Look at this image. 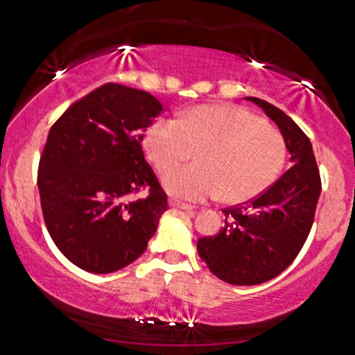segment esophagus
Returning a JSON list of instances; mask_svg holds the SVG:
<instances>
[{
	"instance_id": "esophagus-1",
	"label": "esophagus",
	"mask_w": 355,
	"mask_h": 355,
	"mask_svg": "<svg viewBox=\"0 0 355 355\" xmlns=\"http://www.w3.org/2000/svg\"><path fill=\"white\" fill-rule=\"evenodd\" d=\"M169 205H171V207H173V208H179V210L188 211V214H195V210H193L191 205H186V203H182V202H178V200H171Z\"/></svg>"
}]
</instances>
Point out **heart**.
Returning a JSON list of instances; mask_svg holds the SVG:
<instances>
[{
	"label": "heart",
	"mask_w": 355,
	"mask_h": 355,
	"mask_svg": "<svg viewBox=\"0 0 355 355\" xmlns=\"http://www.w3.org/2000/svg\"><path fill=\"white\" fill-rule=\"evenodd\" d=\"M145 152L164 188L189 202L224 196L241 203L268 189L287 159L284 135L236 105H200L178 119H159L145 137ZM199 153L195 166H174Z\"/></svg>",
	"instance_id": "b5f03b06"
}]
</instances>
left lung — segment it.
<instances>
[{
	"instance_id": "obj_1",
	"label": "left lung",
	"mask_w": 355,
	"mask_h": 355,
	"mask_svg": "<svg viewBox=\"0 0 355 355\" xmlns=\"http://www.w3.org/2000/svg\"><path fill=\"white\" fill-rule=\"evenodd\" d=\"M246 98L280 128L292 166L257 198L224 208L222 231L198 239L200 258L232 286L263 284L294 261L313 227L321 193L320 169L304 131L270 102Z\"/></svg>"
}]
</instances>
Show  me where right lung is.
<instances>
[{
  "instance_id": "right-lung-1",
  "label": "right lung",
  "mask_w": 355,
  "mask_h": 355,
  "mask_svg": "<svg viewBox=\"0 0 355 355\" xmlns=\"http://www.w3.org/2000/svg\"><path fill=\"white\" fill-rule=\"evenodd\" d=\"M162 104L144 90L105 83L51 126L39 160L44 222L73 265L111 273L145 253L167 195L141 140ZM144 189L135 202L129 195Z\"/></svg>"
}]
</instances>
